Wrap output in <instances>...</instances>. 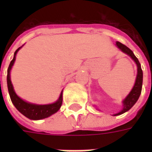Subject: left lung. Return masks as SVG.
<instances>
[{"mask_svg":"<svg viewBox=\"0 0 152 152\" xmlns=\"http://www.w3.org/2000/svg\"><path fill=\"white\" fill-rule=\"evenodd\" d=\"M115 45H116L118 49H120L123 53H126L127 55H129L135 62L136 65H137V72L133 89H131L129 94L126 96V98L122 102V103H123V108L118 113H115V114L113 115L114 116L123 114L124 112H128L130 108H132V107L137 102V99H139V96H140L141 92H142V68H141V64L138 59L136 58V56L134 55V53H133V51L129 48H128L127 46H125L124 45L121 44L119 41H116Z\"/></svg>","mask_w":152,"mask_h":152,"instance_id":"obj_1","label":"left lung"}]
</instances>
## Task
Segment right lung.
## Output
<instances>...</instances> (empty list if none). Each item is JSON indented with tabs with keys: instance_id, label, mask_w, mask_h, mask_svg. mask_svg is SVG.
Masks as SVG:
<instances>
[{
	"instance_id": "1",
	"label": "right lung",
	"mask_w": 152,
	"mask_h": 152,
	"mask_svg": "<svg viewBox=\"0 0 152 152\" xmlns=\"http://www.w3.org/2000/svg\"><path fill=\"white\" fill-rule=\"evenodd\" d=\"M23 46L19 47L18 50L15 52L14 58L10 63L8 70H7V86H8L9 94H10V97L13 104L15 105V107L18 112L30 120L38 121V120L49 117L54 113H56L59 110L61 106H62V103H63V90L60 94L59 98L56 102L50 103V104H45V105L28 102L23 99H22L21 98H19L16 94L11 83V80H10V71H11L12 66L15 63L16 54L18 53V50H20Z\"/></svg>"
}]
</instances>
